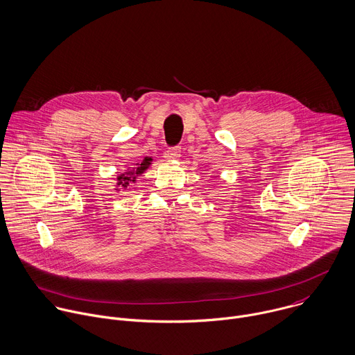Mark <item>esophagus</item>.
I'll use <instances>...</instances> for the list:
<instances>
[{"label":"esophagus","instance_id":"1","mask_svg":"<svg viewBox=\"0 0 355 355\" xmlns=\"http://www.w3.org/2000/svg\"><path fill=\"white\" fill-rule=\"evenodd\" d=\"M164 157H165L168 161H178V159L180 158V148H179V147L169 148L168 151H165Z\"/></svg>","mask_w":355,"mask_h":355}]
</instances>
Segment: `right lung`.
Instances as JSON below:
<instances>
[{
    "instance_id": "add662e5",
    "label": "right lung",
    "mask_w": 355,
    "mask_h": 355,
    "mask_svg": "<svg viewBox=\"0 0 355 355\" xmlns=\"http://www.w3.org/2000/svg\"><path fill=\"white\" fill-rule=\"evenodd\" d=\"M153 158L151 157H146L143 161H137L133 164V166L128 168L125 172L119 173L116 176V186L115 190L119 191L121 187L122 189H128V186H130L132 183H136V180L139 179V176H141L151 165Z\"/></svg>"
}]
</instances>
